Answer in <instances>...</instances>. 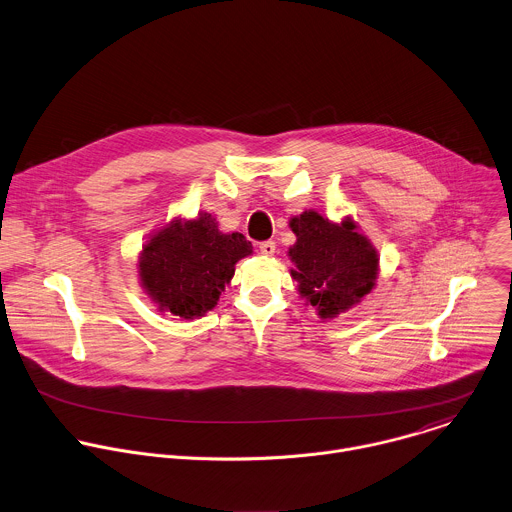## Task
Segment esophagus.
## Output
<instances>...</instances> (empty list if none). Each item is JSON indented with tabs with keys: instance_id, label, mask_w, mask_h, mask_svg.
Instances as JSON below:
<instances>
[{
	"instance_id": "1",
	"label": "esophagus",
	"mask_w": 512,
	"mask_h": 512,
	"mask_svg": "<svg viewBox=\"0 0 512 512\" xmlns=\"http://www.w3.org/2000/svg\"><path fill=\"white\" fill-rule=\"evenodd\" d=\"M259 251H261L263 255L271 257V255H275L277 245H275V241H263V243H259Z\"/></svg>"
}]
</instances>
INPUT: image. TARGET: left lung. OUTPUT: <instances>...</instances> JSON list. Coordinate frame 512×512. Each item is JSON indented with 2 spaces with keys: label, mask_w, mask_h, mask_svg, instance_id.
<instances>
[{
  "label": "left lung",
  "mask_w": 512,
  "mask_h": 512,
  "mask_svg": "<svg viewBox=\"0 0 512 512\" xmlns=\"http://www.w3.org/2000/svg\"><path fill=\"white\" fill-rule=\"evenodd\" d=\"M297 243L289 257L299 291L323 319L337 317L357 305L371 289L379 273V257L367 237L355 231V223L341 225L323 219L317 211H305L291 219Z\"/></svg>",
  "instance_id": "1"
}]
</instances>
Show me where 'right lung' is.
Returning a JSON list of instances; mask_svg holds the SVG:
<instances>
[{
  "mask_svg": "<svg viewBox=\"0 0 512 512\" xmlns=\"http://www.w3.org/2000/svg\"><path fill=\"white\" fill-rule=\"evenodd\" d=\"M251 251L243 233H221L209 213L193 221L175 219L143 247L141 285L161 311L195 319L217 305L235 263Z\"/></svg>",
  "mask_w": 512,
  "mask_h": 512,
  "instance_id": "add662e5",
  "label": "right lung"
}]
</instances>
